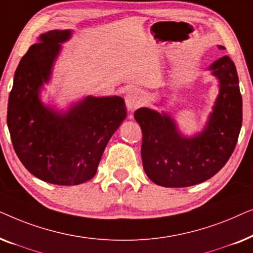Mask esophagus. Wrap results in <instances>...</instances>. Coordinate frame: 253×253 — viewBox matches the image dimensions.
<instances>
[{"label": "esophagus", "mask_w": 253, "mask_h": 253, "mask_svg": "<svg viewBox=\"0 0 253 253\" xmlns=\"http://www.w3.org/2000/svg\"><path fill=\"white\" fill-rule=\"evenodd\" d=\"M124 100H126V106L127 110L132 113L137 107H139L144 102V94L140 89L130 88L126 91Z\"/></svg>", "instance_id": "34e87169"}]
</instances>
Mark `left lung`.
<instances>
[{
    "label": "left lung",
    "mask_w": 253,
    "mask_h": 253,
    "mask_svg": "<svg viewBox=\"0 0 253 253\" xmlns=\"http://www.w3.org/2000/svg\"><path fill=\"white\" fill-rule=\"evenodd\" d=\"M224 49L223 46H217ZM219 83L212 112L203 129L185 134L169 112L141 107L134 119L143 131L141 159L144 170L155 184L184 188L205 182L229 160L242 126V95L238 76L229 56L207 69ZM165 99L155 102L162 106Z\"/></svg>",
    "instance_id": "1"
}]
</instances>
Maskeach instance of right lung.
I'll list each match as a JSON object with an SVG mask.
<instances>
[{"label":"right lung","mask_w":253,"mask_h":253,"mask_svg":"<svg viewBox=\"0 0 253 253\" xmlns=\"http://www.w3.org/2000/svg\"><path fill=\"white\" fill-rule=\"evenodd\" d=\"M72 30L40 34L20 60L8 101L6 123L16 154L41 181L77 185L94 177L103 151L126 117L119 95H86L58 108L43 102L62 43Z\"/></svg>","instance_id":"1"}]
</instances>
